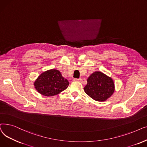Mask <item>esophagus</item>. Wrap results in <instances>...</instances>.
Returning <instances> with one entry per match:
<instances>
[{
	"label": "esophagus",
	"mask_w": 147,
	"mask_h": 147,
	"mask_svg": "<svg viewBox=\"0 0 147 147\" xmlns=\"http://www.w3.org/2000/svg\"><path fill=\"white\" fill-rule=\"evenodd\" d=\"M74 81H78V82H82L83 81L82 79V78H79V79H74Z\"/></svg>",
	"instance_id": "obj_1"
}]
</instances>
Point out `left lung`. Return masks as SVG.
Returning <instances> with one entry per match:
<instances>
[{"mask_svg": "<svg viewBox=\"0 0 147 147\" xmlns=\"http://www.w3.org/2000/svg\"><path fill=\"white\" fill-rule=\"evenodd\" d=\"M84 92L96 101L107 100L113 94L115 87L113 80L101 72H95L87 79Z\"/></svg>", "mask_w": 147, "mask_h": 147, "instance_id": "8db88e82", "label": "left lung"}]
</instances>
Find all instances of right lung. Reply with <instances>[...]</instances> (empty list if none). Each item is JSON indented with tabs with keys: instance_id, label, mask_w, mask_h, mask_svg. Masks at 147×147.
Returning <instances> with one entry per match:
<instances>
[{
	"instance_id": "1",
	"label": "right lung",
	"mask_w": 147,
	"mask_h": 147,
	"mask_svg": "<svg viewBox=\"0 0 147 147\" xmlns=\"http://www.w3.org/2000/svg\"><path fill=\"white\" fill-rule=\"evenodd\" d=\"M69 84L68 81L56 69H51L41 74L34 82L36 90L45 96H53L60 93L66 89Z\"/></svg>"
}]
</instances>
